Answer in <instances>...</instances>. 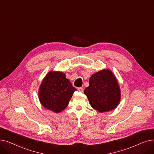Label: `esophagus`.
<instances>
[{
	"label": "esophagus",
	"instance_id": "34e87169",
	"mask_svg": "<svg viewBox=\"0 0 154 154\" xmlns=\"http://www.w3.org/2000/svg\"><path fill=\"white\" fill-rule=\"evenodd\" d=\"M77 90L79 92H83V91H84V89L82 88H79L77 89Z\"/></svg>",
	"mask_w": 154,
	"mask_h": 154
}]
</instances>
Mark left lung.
Wrapping results in <instances>:
<instances>
[{
    "mask_svg": "<svg viewBox=\"0 0 154 154\" xmlns=\"http://www.w3.org/2000/svg\"><path fill=\"white\" fill-rule=\"evenodd\" d=\"M91 106L103 112L115 109L121 97L117 80L109 70H103L93 74L89 85L84 90Z\"/></svg>",
    "mask_w": 154,
    "mask_h": 154,
    "instance_id": "obj_1",
    "label": "left lung"
}]
</instances>
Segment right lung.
I'll use <instances>...</instances> for the list:
<instances>
[{
    "label": "right lung",
    "instance_id": "right-lung-1",
    "mask_svg": "<svg viewBox=\"0 0 154 154\" xmlns=\"http://www.w3.org/2000/svg\"><path fill=\"white\" fill-rule=\"evenodd\" d=\"M76 90L69 80L65 77V73L50 72L46 75L39 88V101L45 108L60 112L68 106Z\"/></svg>",
    "mask_w": 154,
    "mask_h": 154
}]
</instances>
